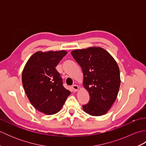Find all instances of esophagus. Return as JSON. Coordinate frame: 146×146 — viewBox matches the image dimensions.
<instances>
[{
  "label": "esophagus",
  "instance_id": "34e87169",
  "mask_svg": "<svg viewBox=\"0 0 146 146\" xmlns=\"http://www.w3.org/2000/svg\"><path fill=\"white\" fill-rule=\"evenodd\" d=\"M71 88H72L74 92H76V91H78V90L79 89V86L77 85H74L72 86H71Z\"/></svg>",
  "mask_w": 146,
  "mask_h": 146
}]
</instances>
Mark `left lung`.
Segmentation results:
<instances>
[{"instance_id": "1", "label": "left lung", "mask_w": 146, "mask_h": 146, "mask_svg": "<svg viewBox=\"0 0 146 146\" xmlns=\"http://www.w3.org/2000/svg\"><path fill=\"white\" fill-rule=\"evenodd\" d=\"M81 66L83 86L90 95V101L83 105L85 112L93 116L107 113L115 101L120 85V71L113 58L100 47L71 51Z\"/></svg>"}]
</instances>
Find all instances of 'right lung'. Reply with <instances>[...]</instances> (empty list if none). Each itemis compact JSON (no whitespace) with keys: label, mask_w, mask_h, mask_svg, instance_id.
Returning a JSON list of instances; mask_svg holds the SVG:
<instances>
[{"label":"right lung","mask_w":146,"mask_h":146,"mask_svg":"<svg viewBox=\"0 0 146 146\" xmlns=\"http://www.w3.org/2000/svg\"><path fill=\"white\" fill-rule=\"evenodd\" d=\"M66 54L65 51L36 52L24 66L22 82L27 97L34 107L44 114L58 112L71 94L56 69Z\"/></svg>","instance_id":"right-lung-1"}]
</instances>
